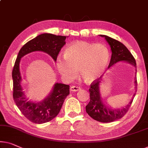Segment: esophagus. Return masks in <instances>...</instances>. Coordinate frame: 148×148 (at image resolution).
<instances>
[{
    "label": "esophagus",
    "mask_w": 148,
    "mask_h": 148,
    "mask_svg": "<svg viewBox=\"0 0 148 148\" xmlns=\"http://www.w3.org/2000/svg\"><path fill=\"white\" fill-rule=\"evenodd\" d=\"M70 91L72 92H78L79 90H81L80 87L78 86H72L70 87Z\"/></svg>",
    "instance_id": "obj_1"
}]
</instances>
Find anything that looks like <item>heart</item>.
Masks as SVG:
<instances>
[{
	"instance_id": "1",
	"label": "heart",
	"mask_w": 148,
	"mask_h": 148,
	"mask_svg": "<svg viewBox=\"0 0 148 148\" xmlns=\"http://www.w3.org/2000/svg\"><path fill=\"white\" fill-rule=\"evenodd\" d=\"M64 56H58L56 66L64 78L72 80L79 71L80 76L87 83L100 78L108 65L110 52L102 44L76 41L64 50Z\"/></svg>"
}]
</instances>
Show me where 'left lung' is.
Returning <instances> with one entry per match:
<instances>
[{
	"label": "left lung",
	"instance_id": "obj_1",
	"mask_svg": "<svg viewBox=\"0 0 148 148\" xmlns=\"http://www.w3.org/2000/svg\"><path fill=\"white\" fill-rule=\"evenodd\" d=\"M100 36L104 37L111 48L112 56L108 68L112 66L114 64L118 62L125 61L133 65L136 68V71L137 72L135 58L132 56L129 50L122 42L118 41L117 40L106 36V35H100ZM99 80L100 78L94 81L90 84V88L89 89L90 100L88 104L86 106L87 114L94 120L103 123L112 122L122 118L127 113V112L130 108L132 103L133 102V98L126 106L122 108V109L114 110L109 108L104 104V103H103L102 98L100 97V88H99L100 81H99ZM134 83H135L136 88H137L136 77H135ZM136 93L134 94L133 96L134 97Z\"/></svg>",
	"mask_w": 148,
	"mask_h": 148
}]
</instances>
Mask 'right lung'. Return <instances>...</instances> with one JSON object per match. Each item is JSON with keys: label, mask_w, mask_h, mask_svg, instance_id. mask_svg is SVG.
Wrapping results in <instances>:
<instances>
[{"label": "right lung", "mask_w": 148, "mask_h": 148, "mask_svg": "<svg viewBox=\"0 0 148 148\" xmlns=\"http://www.w3.org/2000/svg\"><path fill=\"white\" fill-rule=\"evenodd\" d=\"M66 36L48 33L40 34L21 48L15 61L12 72L13 98L22 114L33 123L40 124L50 122L58 115L64 100L70 94V86L56 83L51 93L42 102L28 101L21 84L22 78L19 68L21 58L28 53L42 51L47 53L56 61L61 48L66 44Z\"/></svg>", "instance_id": "obj_1"}]
</instances>
